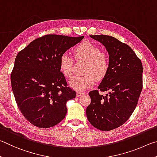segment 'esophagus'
<instances>
[{"instance_id":"obj_1","label":"esophagus","mask_w":157,"mask_h":157,"mask_svg":"<svg viewBox=\"0 0 157 157\" xmlns=\"http://www.w3.org/2000/svg\"><path fill=\"white\" fill-rule=\"evenodd\" d=\"M83 94H84L83 92H76V97H81V96L83 95Z\"/></svg>"}]
</instances>
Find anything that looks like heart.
<instances>
[{"label": "heart", "mask_w": 157, "mask_h": 157, "mask_svg": "<svg viewBox=\"0 0 157 157\" xmlns=\"http://www.w3.org/2000/svg\"><path fill=\"white\" fill-rule=\"evenodd\" d=\"M76 60H86L83 73L76 76L69 82L73 89L83 91L91 87L95 80L101 81L105 78L109 69L108 55L102 52L100 48L91 42H84L78 45L74 50ZM74 60L67 53L63 54L60 57L59 67L62 74L67 78H71L74 72Z\"/></svg>", "instance_id": "1"}]
</instances>
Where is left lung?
I'll use <instances>...</instances> for the list:
<instances>
[{"label": "left lung", "instance_id": "1", "mask_svg": "<svg viewBox=\"0 0 157 157\" xmlns=\"http://www.w3.org/2000/svg\"><path fill=\"white\" fill-rule=\"evenodd\" d=\"M90 37L102 43L109 54V71L98 87L109 92L103 96L98 90L90 92L91 103L86 115L94 128L109 131L125 123L135 109L143 88V65L132 49L116 38Z\"/></svg>", "mask_w": 157, "mask_h": 157}]
</instances>
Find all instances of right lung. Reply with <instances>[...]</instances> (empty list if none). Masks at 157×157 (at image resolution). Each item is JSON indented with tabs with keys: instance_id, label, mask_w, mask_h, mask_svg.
<instances>
[{
	"instance_id": "right-lung-1",
	"label": "right lung",
	"mask_w": 157,
	"mask_h": 157,
	"mask_svg": "<svg viewBox=\"0 0 157 157\" xmlns=\"http://www.w3.org/2000/svg\"><path fill=\"white\" fill-rule=\"evenodd\" d=\"M83 38L48 34L18 52L11 84L19 110L32 125L51 128L65 117L66 103L76 93L67 86L60 57Z\"/></svg>"
}]
</instances>
